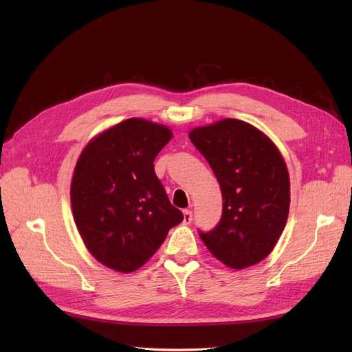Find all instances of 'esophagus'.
<instances>
[{
	"label": "esophagus",
	"mask_w": 352,
	"mask_h": 352,
	"mask_svg": "<svg viewBox=\"0 0 352 352\" xmlns=\"http://www.w3.org/2000/svg\"><path fill=\"white\" fill-rule=\"evenodd\" d=\"M190 221H192V211L185 210L184 211V225H189Z\"/></svg>",
	"instance_id": "1"
}]
</instances>
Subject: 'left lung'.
<instances>
[{"label":"left lung","instance_id":"8db88e82","mask_svg":"<svg viewBox=\"0 0 352 352\" xmlns=\"http://www.w3.org/2000/svg\"><path fill=\"white\" fill-rule=\"evenodd\" d=\"M189 140L206 157L223 195L219 225L199 232L202 242L230 269H247L273 251L291 204L289 173L279 148L257 127L223 119L194 127Z\"/></svg>","mask_w":352,"mask_h":352}]
</instances>
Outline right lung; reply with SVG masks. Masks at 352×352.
<instances>
[{
  "label": "right lung",
  "mask_w": 352,
  "mask_h": 352,
  "mask_svg": "<svg viewBox=\"0 0 352 352\" xmlns=\"http://www.w3.org/2000/svg\"><path fill=\"white\" fill-rule=\"evenodd\" d=\"M164 124L132 117L94 136L74 167L70 201L85 247L105 267L135 272L184 220L154 172L172 140Z\"/></svg>",
  "instance_id": "obj_1"
}]
</instances>
